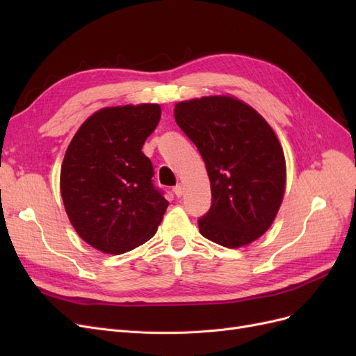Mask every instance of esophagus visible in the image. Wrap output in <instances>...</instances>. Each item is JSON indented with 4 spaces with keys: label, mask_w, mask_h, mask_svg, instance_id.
Segmentation results:
<instances>
[{
    "label": "esophagus",
    "mask_w": 356,
    "mask_h": 356,
    "mask_svg": "<svg viewBox=\"0 0 356 356\" xmlns=\"http://www.w3.org/2000/svg\"><path fill=\"white\" fill-rule=\"evenodd\" d=\"M174 193H175L177 197H181L182 193H184V187H182L181 184H177V186L174 187Z\"/></svg>",
    "instance_id": "esophagus-1"
}]
</instances>
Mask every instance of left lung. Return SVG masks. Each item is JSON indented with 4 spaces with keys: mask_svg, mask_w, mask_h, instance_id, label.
I'll list each match as a JSON object with an SVG mask.
<instances>
[{
    "mask_svg": "<svg viewBox=\"0 0 356 356\" xmlns=\"http://www.w3.org/2000/svg\"><path fill=\"white\" fill-rule=\"evenodd\" d=\"M175 120L207 165L212 203L197 220L203 238L239 248L270 227L285 191V157L272 127L230 96L184 101Z\"/></svg>",
    "mask_w": 356,
    "mask_h": 356,
    "instance_id": "8db88e82",
    "label": "left lung"
}]
</instances>
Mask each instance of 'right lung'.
<instances>
[{
    "mask_svg": "<svg viewBox=\"0 0 356 356\" xmlns=\"http://www.w3.org/2000/svg\"><path fill=\"white\" fill-rule=\"evenodd\" d=\"M160 115L157 104L104 108L81 124L63 157L60 193L68 218L84 242L105 254L152 239L169 204L141 152Z\"/></svg>",
    "mask_w": 356,
    "mask_h": 356,
    "instance_id": "right-lung-1",
    "label": "right lung"
}]
</instances>
